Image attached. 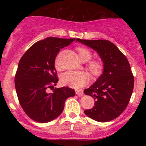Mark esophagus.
I'll use <instances>...</instances> for the list:
<instances>
[{
	"label": "esophagus",
	"instance_id": "obj_1",
	"mask_svg": "<svg viewBox=\"0 0 146 146\" xmlns=\"http://www.w3.org/2000/svg\"><path fill=\"white\" fill-rule=\"evenodd\" d=\"M75 93H76L77 95H78L79 97L82 96L84 94V91L82 90H75Z\"/></svg>",
	"mask_w": 146,
	"mask_h": 146
}]
</instances>
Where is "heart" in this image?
Instances as JSON below:
<instances>
[{
  "label": "heart",
  "instance_id": "1",
  "mask_svg": "<svg viewBox=\"0 0 146 146\" xmlns=\"http://www.w3.org/2000/svg\"><path fill=\"white\" fill-rule=\"evenodd\" d=\"M78 56L81 61L86 62L91 58L92 54L89 50L86 48H78ZM56 67L59 68V64L56 61ZM88 70L95 75H98L102 73L103 66L100 61H90L87 64ZM90 77L88 73L84 71H68L63 73L61 76V82L63 84L67 85L74 88H81L89 82Z\"/></svg>",
  "mask_w": 146,
  "mask_h": 146
}]
</instances>
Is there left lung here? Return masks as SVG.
<instances>
[{
  "mask_svg": "<svg viewBox=\"0 0 146 146\" xmlns=\"http://www.w3.org/2000/svg\"><path fill=\"white\" fill-rule=\"evenodd\" d=\"M76 42L93 48L101 58L102 74L84 94L93 98L95 106L85 110L88 117L99 122L115 119L128 106L134 88V76L125 56L113 43L104 40H82Z\"/></svg>",
  "mask_w": 146,
  "mask_h": 146,
  "instance_id": "8db88e82",
  "label": "left lung"
}]
</instances>
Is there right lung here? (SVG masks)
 Segmentation results:
<instances>
[{
	"label": "right lung",
	"mask_w": 146,
	"mask_h": 146,
	"mask_svg": "<svg viewBox=\"0 0 146 146\" xmlns=\"http://www.w3.org/2000/svg\"><path fill=\"white\" fill-rule=\"evenodd\" d=\"M75 40L46 38L33 44L20 60L15 87L20 104L31 119L40 123L55 119L62 113L66 99L75 96V90L68 87L47 93L58 82L55 68L58 52Z\"/></svg>",
	"instance_id": "1"
}]
</instances>
